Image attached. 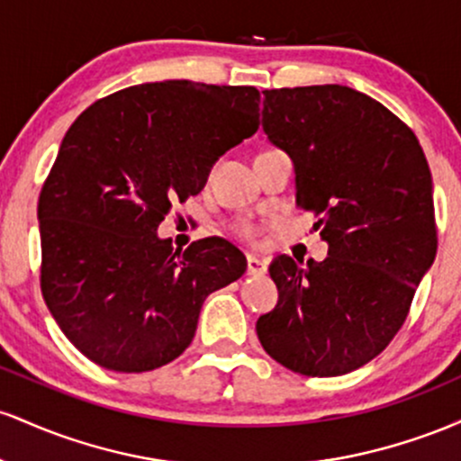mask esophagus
<instances>
[{
    "instance_id": "34e87169",
    "label": "esophagus",
    "mask_w": 461,
    "mask_h": 461,
    "mask_svg": "<svg viewBox=\"0 0 461 461\" xmlns=\"http://www.w3.org/2000/svg\"><path fill=\"white\" fill-rule=\"evenodd\" d=\"M264 273H267V264H264L260 258L247 256V275L258 277V275H264Z\"/></svg>"
}]
</instances>
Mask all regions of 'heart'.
<instances>
[{
	"label": "heart",
	"instance_id": "b5f03b06",
	"mask_svg": "<svg viewBox=\"0 0 461 461\" xmlns=\"http://www.w3.org/2000/svg\"><path fill=\"white\" fill-rule=\"evenodd\" d=\"M234 230H236V234H240L242 238H253V234H256V227H253L251 223H245V221H242V223H238Z\"/></svg>",
	"mask_w": 461,
	"mask_h": 461
}]
</instances>
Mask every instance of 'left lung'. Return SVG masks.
Wrapping results in <instances>:
<instances>
[{"instance_id":"8db88e82","label":"left lung","mask_w":461,"mask_h":461,"mask_svg":"<svg viewBox=\"0 0 461 461\" xmlns=\"http://www.w3.org/2000/svg\"><path fill=\"white\" fill-rule=\"evenodd\" d=\"M262 128L294 162L297 205L330 251L275 258L279 301L258 338L294 373H351L390 345L436 258L429 164L399 116L340 84L264 91Z\"/></svg>"}]
</instances>
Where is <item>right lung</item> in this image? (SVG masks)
Masks as SVG:
<instances>
[{
  "label": "right lung",
  "mask_w": 461,
  "mask_h": 461,
  "mask_svg": "<svg viewBox=\"0 0 461 461\" xmlns=\"http://www.w3.org/2000/svg\"><path fill=\"white\" fill-rule=\"evenodd\" d=\"M260 125L253 86L140 84L88 105L39 197L41 290L71 345L99 366L145 373L193 342L205 297L242 277L223 238L173 251L158 225Z\"/></svg>",
  "instance_id": "right-lung-1"
}]
</instances>
